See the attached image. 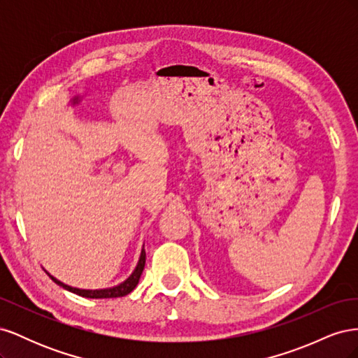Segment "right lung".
I'll return each mask as SVG.
<instances>
[{"label": "right lung", "instance_id": "add662e5", "mask_svg": "<svg viewBox=\"0 0 358 358\" xmlns=\"http://www.w3.org/2000/svg\"><path fill=\"white\" fill-rule=\"evenodd\" d=\"M145 263H146V252H145V245H143L142 252H140L138 263H137L136 268L133 270V273L129 275L124 280V282L117 284L115 287H110V288H101V289H83V288L70 287L67 284L61 282L59 279H57L55 276H52L50 273H48V275L53 280V282L58 284L64 289L74 292V294H78V296H82V297H86V299H113V297H124V296L129 294V292H131L137 287L138 279H140V276H142V272L145 268Z\"/></svg>", "mask_w": 358, "mask_h": 358}]
</instances>
